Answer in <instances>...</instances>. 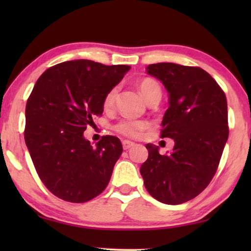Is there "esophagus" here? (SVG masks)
<instances>
[{"label": "esophagus", "mask_w": 251, "mask_h": 251, "mask_svg": "<svg viewBox=\"0 0 251 251\" xmlns=\"http://www.w3.org/2000/svg\"><path fill=\"white\" fill-rule=\"evenodd\" d=\"M122 146L123 150H129L131 149L132 146H135V143L130 142V140H122Z\"/></svg>", "instance_id": "obj_1"}]
</instances>
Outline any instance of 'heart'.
<instances>
[{
  "instance_id": "heart-1",
  "label": "heart",
  "mask_w": 251,
  "mask_h": 251,
  "mask_svg": "<svg viewBox=\"0 0 251 251\" xmlns=\"http://www.w3.org/2000/svg\"><path fill=\"white\" fill-rule=\"evenodd\" d=\"M139 91L144 99L147 102L152 101L154 98H161V88L159 83L153 78L146 77L143 78L142 81L139 82L138 84ZM116 92H118V89L112 88L107 94L105 95L104 97V104L105 108H109L114 105ZM151 128V122L145 121V120H132V119H123L118 123H115L113 129L115 130L116 132L120 133V135L129 137V138H138V137L142 136V133L145 131V130Z\"/></svg>"
}]
</instances>
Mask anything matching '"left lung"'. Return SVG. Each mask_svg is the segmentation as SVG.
I'll list each match as a JSON object with an SVG mask.
<instances>
[{"label":"left lung","mask_w":251,"mask_h":251,"mask_svg":"<svg viewBox=\"0 0 251 251\" xmlns=\"http://www.w3.org/2000/svg\"><path fill=\"white\" fill-rule=\"evenodd\" d=\"M147 73L169 92L161 138H173L170 154L146 144L149 157L140 167L146 190L157 201L180 204L208 186L228 138L227 100L210 74L200 67L173 63L149 65Z\"/></svg>","instance_id":"1"}]
</instances>
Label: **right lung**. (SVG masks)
I'll return each mask as SVG.
<instances>
[{
    "mask_svg": "<svg viewBox=\"0 0 251 251\" xmlns=\"http://www.w3.org/2000/svg\"><path fill=\"white\" fill-rule=\"evenodd\" d=\"M129 70L71 60L48 68L34 85L26 104L25 143L40 179L61 200L83 203L108 185L122 144L102 136L94 147L83 132L102 114L105 95Z\"/></svg>",
    "mask_w": 251,
    "mask_h": 251,
    "instance_id": "obj_1",
    "label": "right lung"
}]
</instances>
